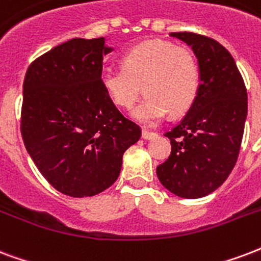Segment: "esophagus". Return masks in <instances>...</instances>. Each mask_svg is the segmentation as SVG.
I'll return each instance as SVG.
<instances>
[{
	"instance_id": "esophagus-1",
	"label": "esophagus",
	"mask_w": 261,
	"mask_h": 261,
	"mask_svg": "<svg viewBox=\"0 0 261 261\" xmlns=\"http://www.w3.org/2000/svg\"><path fill=\"white\" fill-rule=\"evenodd\" d=\"M155 136V133L151 132V130H147V129H143L142 130V138L144 139V140H150V139H152Z\"/></svg>"
}]
</instances>
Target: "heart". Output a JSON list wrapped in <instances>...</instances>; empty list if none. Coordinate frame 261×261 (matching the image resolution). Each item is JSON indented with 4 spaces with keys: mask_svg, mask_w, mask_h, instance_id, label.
Here are the masks:
<instances>
[{
    "mask_svg": "<svg viewBox=\"0 0 261 261\" xmlns=\"http://www.w3.org/2000/svg\"><path fill=\"white\" fill-rule=\"evenodd\" d=\"M101 84L107 95L122 109H132L143 92L146 97L135 117L154 123L169 113L184 114L197 99L199 67L186 46L168 41H148L135 46L122 58V68H105Z\"/></svg>",
    "mask_w": 261,
    "mask_h": 261,
    "instance_id": "1",
    "label": "heart"
}]
</instances>
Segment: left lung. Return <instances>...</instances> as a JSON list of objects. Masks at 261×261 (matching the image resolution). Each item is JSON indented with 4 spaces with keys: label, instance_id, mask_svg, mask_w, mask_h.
<instances>
[{
    "label": "left lung",
    "instance_id": "8db88e82",
    "mask_svg": "<svg viewBox=\"0 0 261 261\" xmlns=\"http://www.w3.org/2000/svg\"><path fill=\"white\" fill-rule=\"evenodd\" d=\"M198 59L199 89L179 125L165 133L172 151L156 168L162 186L177 197H205L226 181L235 166L248 115V93L234 58L213 38L170 33Z\"/></svg>",
    "mask_w": 261,
    "mask_h": 261
}]
</instances>
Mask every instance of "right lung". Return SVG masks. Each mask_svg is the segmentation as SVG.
Segmentation results:
<instances>
[{
    "label": "right lung",
    "mask_w": 261,
    "mask_h": 261,
    "mask_svg": "<svg viewBox=\"0 0 261 261\" xmlns=\"http://www.w3.org/2000/svg\"><path fill=\"white\" fill-rule=\"evenodd\" d=\"M105 38H72L29 66L21 138L48 183L70 197H92L118 179L123 152L142 130L101 84Z\"/></svg>",
    "instance_id": "obj_1"
}]
</instances>
